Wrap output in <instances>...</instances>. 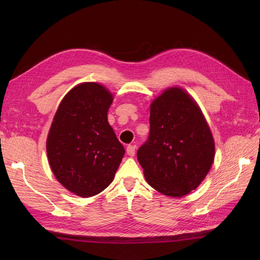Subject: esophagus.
Returning <instances> with one entry per match:
<instances>
[{
  "instance_id": "esophagus-1",
  "label": "esophagus",
  "mask_w": 260,
  "mask_h": 260,
  "mask_svg": "<svg viewBox=\"0 0 260 260\" xmlns=\"http://www.w3.org/2000/svg\"><path fill=\"white\" fill-rule=\"evenodd\" d=\"M136 145H128L127 146V154L129 156H135L136 154Z\"/></svg>"
}]
</instances>
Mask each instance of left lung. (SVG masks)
I'll return each mask as SVG.
<instances>
[{
	"mask_svg": "<svg viewBox=\"0 0 260 260\" xmlns=\"http://www.w3.org/2000/svg\"><path fill=\"white\" fill-rule=\"evenodd\" d=\"M147 183L172 198L195 190L215 157V141L201 108L183 89L169 88L151 104L149 136L138 149Z\"/></svg>",
	"mask_w": 260,
	"mask_h": 260,
	"instance_id": "1",
	"label": "left lung"
}]
</instances>
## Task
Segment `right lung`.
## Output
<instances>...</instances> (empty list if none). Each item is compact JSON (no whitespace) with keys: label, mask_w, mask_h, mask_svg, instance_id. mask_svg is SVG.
Returning a JSON list of instances; mask_svg holds the SVG:
<instances>
[{"label":"right lung","mask_w":260,"mask_h":260,"mask_svg":"<svg viewBox=\"0 0 260 260\" xmlns=\"http://www.w3.org/2000/svg\"><path fill=\"white\" fill-rule=\"evenodd\" d=\"M113 94L96 82L76 85L61 100L46 140L51 169L72 193L90 198L112 183L124 148L107 120Z\"/></svg>","instance_id":"1"}]
</instances>
